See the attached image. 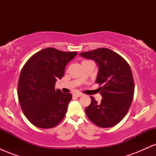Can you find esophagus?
<instances>
[{
    "mask_svg": "<svg viewBox=\"0 0 156 156\" xmlns=\"http://www.w3.org/2000/svg\"><path fill=\"white\" fill-rule=\"evenodd\" d=\"M82 95L81 93H75V94H73V97H76V98H79Z\"/></svg>",
    "mask_w": 156,
    "mask_h": 156,
    "instance_id": "1",
    "label": "esophagus"
}]
</instances>
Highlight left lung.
<instances>
[{"label": "left lung", "mask_w": 156, "mask_h": 156, "mask_svg": "<svg viewBox=\"0 0 156 156\" xmlns=\"http://www.w3.org/2000/svg\"><path fill=\"white\" fill-rule=\"evenodd\" d=\"M80 56L94 60L98 65L96 83L103 97L98 103L90 96L85 109L89 120L101 128H111L120 122L129 110L134 94V81L129 64L121 55L108 48L83 52Z\"/></svg>", "instance_id": "1"}]
</instances>
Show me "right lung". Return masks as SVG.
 <instances>
[{
    "instance_id": "obj_1",
    "label": "right lung",
    "mask_w": 156,
    "mask_h": 156,
    "mask_svg": "<svg viewBox=\"0 0 156 156\" xmlns=\"http://www.w3.org/2000/svg\"><path fill=\"white\" fill-rule=\"evenodd\" d=\"M77 54L75 51L44 48L23 66L17 95L23 114L35 126L51 128L64 119L72 94L55 89V84L57 79H62L66 65Z\"/></svg>"
}]
</instances>
